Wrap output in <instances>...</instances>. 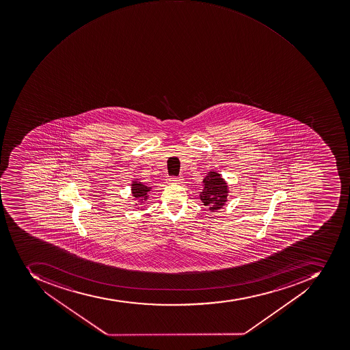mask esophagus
<instances>
[{"label": "esophagus", "instance_id": "obj_1", "mask_svg": "<svg viewBox=\"0 0 350 350\" xmlns=\"http://www.w3.org/2000/svg\"><path fill=\"white\" fill-rule=\"evenodd\" d=\"M169 182H170L171 185H181V183H183V179H182L181 176H179V178L172 176V178L169 179Z\"/></svg>", "mask_w": 350, "mask_h": 350}]
</instances>
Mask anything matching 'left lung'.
Masks as SVG:
<instances>
[{"mask_svg":"<svg viewBox=\"0 0 350 350\" xmlns=\"http://www.w3.org/2000/svg\"><path fill=\"white\" fill-rule=\"evenodd\" d=\"M203 190L200 192L202 203L211 211H217L225 206L228 201L227 182L217 171H209L203 179Z\"/></svg>","mask_w":350,"mask_h":350,"instance_id":"8db88e82","label":"left lung"}]
</instances>
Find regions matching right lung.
I'll return each instance as SVG.
<instances>
[{
	"label": "right lung",
	"mask_w": 350,
	"mask_h": 350,
	"mask_svg": "<svg viewBox=\"0 0 350 350\" xmlns=\"http://www.w3.org/2000/svg\"><path fill=\"white\" fill-rule=\"evenodd\" d=\"M152 190V187L144 185L143 182L139 181V179H135L132 181L131 185V191H132V196H133L134 201H137L135 203V206L137 209H144V203L148 200V193Z\"/></svg>",
	"instance_id": "obj_1"
}]
</instances>
